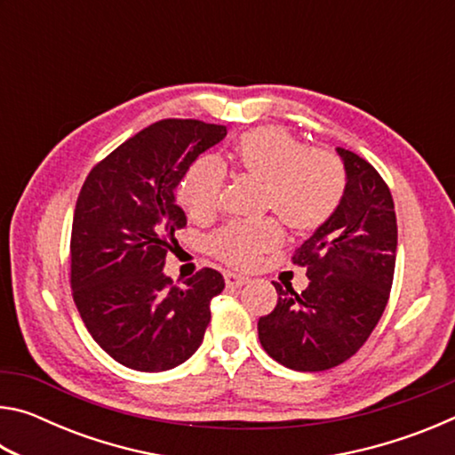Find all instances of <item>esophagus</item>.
<instances>
[{
  "instance_id": "1",
  "label": "esophagus",
  "mask_w": 455,
  "mask_h": 455,
  "mask_svg": "<svg viewBox=\"0 0 455 455\" xmlns=\"http://www.w3.org/2000/svg\"><path fill=\"white\" fill-rule=\"evenodd\" d=\"M225 283H227V287H230V289H238V287H243V284L249 283V276L228 271V273H225Z\"/></svg>"
}]
</instances>
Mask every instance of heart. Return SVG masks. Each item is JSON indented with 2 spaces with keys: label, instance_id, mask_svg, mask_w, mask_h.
<instances>
[{
  "label": "heart",
  "instance_id": "obj_1",
  "mask_svg": "<svg viewBox=\"0 0 455 455\" xmlns=\"http://www.w3.org/2000/svg\"><path fill=\"white\" fill-rule=\"evenodd\" d=\"M236 166L265 184V204L295 233H311L333 217L345 192L341 160L327 150L307 148L287 130L267 126L246 132L235 148ZM222 171L211 158L198 160L179 187V200L190 217L217 211ZM281 243L275 220L230 222L209 241L214 257L230 267L249 268Z\"/></svg>",
  "mask_w": 455,
  "mask_h": 455
}]
</instances>
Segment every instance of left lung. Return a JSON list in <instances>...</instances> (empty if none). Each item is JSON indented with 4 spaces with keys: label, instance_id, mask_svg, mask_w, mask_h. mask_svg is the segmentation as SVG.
I'll return each mask as SVG.
<instances>
[{
    "label": "left lung",
    "instance_id": "left-lung-1",
    "mask_svg": "<svg viewBox=\"0 0 455 455\" xmlns=\"http://www.w3.org/2000/svg\"><path fill=\"white\" fill-rule=\"evenodd\" d=\"M345 192L325 225L299 246L292 263L307 267L309 287L273 283L275 309L259 319V339L275 361L295 371H325L371 335L387 305L395 271L394 198L375 168L337 148Z\"/></svg>",
    "mask_w": 455,
    "mask_h": 455
}]
</instances>
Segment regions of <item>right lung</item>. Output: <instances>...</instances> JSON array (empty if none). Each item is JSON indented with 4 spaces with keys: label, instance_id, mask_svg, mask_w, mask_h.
Wrapping results in <instances>:
<instances>
[{
    "label": "right lung",
    "instance_id": "add662e5",
    "mask_svg": "<svg viewBox=\"0 0 455 455\" xmlns=\"http://www.w3.org/2000/svg\"><path fill=\"white\" fill-rule=\"evenodd\" d=\"M227 136L200 120L154 122L92 168L72 222V295L84 325L108 355L136 371H166L203 343L211 301L225 289L214 268L182 287L164 275L176 204L190 164Z\"/></svg>",
    "mask_w": 455,
    "mask_h": 455
}]
</instances>
